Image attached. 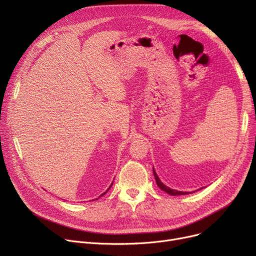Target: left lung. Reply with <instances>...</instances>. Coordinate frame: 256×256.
<instances>
[{"label": "left lung", "instance_id": "left-lung-1", "mask_svg": "<svg viewBox=\"0 0 256 256\" xmlns=\"http://www.w3.org/2000/svg\"><path fill=\"white\" fill-rule=\"evenodd\" d=\"M154 178H156V184L158 186V188L160 190H163V191H165L166 193H168L169 195H173V196H178V195H186V194H189L188 192H182V191H176V190H172V189H170V188H168L167 186H165L162 182L160 180V178H158V176H156V171H154Z\"/></svg>", "mask_w": 256, "mask_h": 256}]
</instances>
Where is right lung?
<instances>
[{
    "mask_svg": "<svg viewBox=\"0 0 256 256\" xmlns=\"http://www.w3.org/2000/svg\"><path fill=\"white\" fill-rule=\"evenodd\" d=\"M111 186H112V184H111ZM110 188H111V186H110ZM110 188H109V189H110ZM104 194H106V193H104ZM104 194H102V195H104ZM102 195H100V196H102Z\"/></svg>",
    "mask_w": 256,
    "mask_h": 256,
    "instance_id": "1",
    "label": "right lung"
}]
</instances>
